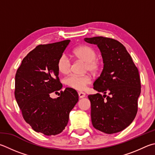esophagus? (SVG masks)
Returning <instances> with one entry per match:
<instances>
[{
	"label": "esophagus",
	"instance_id": "obj_1",
	"mask_svg": "<svg viewBox=\"0 0 155 155\" xmlns=\"http://www.w3.org/2000/svg\"><path fill=\"white\" fill-rule=\"evenodd\" d=\"M78 97L80 98H83L84 97H85V94L83 92H78Z\"/></svg>",
	"mask_w": 155,
	"mask_h": 155
}]
</instances>
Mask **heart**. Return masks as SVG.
Returning <instances> with one entry per match:
<instances>
[{"label":"heart","instance_id":"1","mask_svg":"<svg viewBox=\"0 0 155 155\" xmlns=\"http://www.w3.org/2000/svg\"><path fill=\"white\" fill-rule=\"evenodd\" d=\"M73 55L78 60L85 62V70L96 74L102 68V63L97 58V52L92 47L87 45H81L74 49ZM58 71L63 74H68L71 70V61L65 54H62L57 61ZM91 78L89 75L71 74L66 78V85L77 90H83L91 83Z\"/></svg>","mask_w":155,"mask_h":155}]
</instances>
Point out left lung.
Masks as SVG:
<instances>
[{
    "instance_id": "obj_1",
    "label": "left lung",
    "mask_w": 155,
    "mask_h": 155,
    "mask_svg": "<svg viewBox=\"0 0 155 155\" xmlns=\"http://www.w3.org/2000/svg\"><path fill=\"white\" fill-rule=\"evenodd\" d=\"M84 40L97 45L104 61L102 72L94 83V89L100 93L88 95L92 125L105 134L121 131L137 112L141 92L138 70L125 47L115 39L95 36Z\"/></svg>"
}]
</instances>
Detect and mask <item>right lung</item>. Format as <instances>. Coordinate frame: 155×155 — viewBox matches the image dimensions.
<instances>
[{"instance_id":"add662e5","label":"right lung","mask_w":155,"mask_h":155,"mask_svg":"<svg viewBox=\"0 0 155 155\" xmlns=\"http://www.w3.org/2000/svg\"><path fill=\"white\" fill-rule=\"evenodd\" d=\"M70 42L36 46L23 59L15 74V97L22 116L33 130L46 136H55L65 129L70 112L78 100L72 88L61 91L55 99L50 97L62 87L57 61Z\"/></svg>"}]
</instances>
